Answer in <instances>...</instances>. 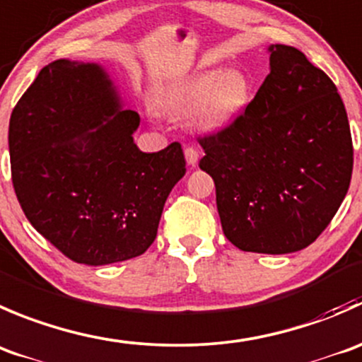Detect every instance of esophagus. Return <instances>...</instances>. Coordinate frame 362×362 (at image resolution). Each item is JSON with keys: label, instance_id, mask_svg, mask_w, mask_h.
<instances>
[{"label": "esophagus", "instance_id": "obj_1", "mask_svg": "<svg viewBox=\"0 0 362 362\" xmlns=\"http://www.w3.org/2000/svg\"><path fill=\"white\" fill-rule=\"evenodd\" d=\"M185 156H186V162H188V165L195 167L197 163H199V151H197L193 146H188V148H185Z\"/></svg>", "mask_w": 362, "mask_h": 362}]
</instances>
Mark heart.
Wrapping results in <instances>:
<instances>
[{
  "instance_id": "heart-1",
  "label": "heart",
  "mask_w": 362,
  "mask_h": 362,
  "mask_svg": "<svg viewBox=\"0 0 362 362\" xmlns=\"http://www.w3.org/2000/svg\"><path fill=\"white\" fill-rule=\"evenodd\" d=\"M252 82L243 71L204 70L181 86L163 93L160 109L173 116L195 112L197 127L202 130H220L230 124L248 103Z\"/></svg>"
}]
</instances>
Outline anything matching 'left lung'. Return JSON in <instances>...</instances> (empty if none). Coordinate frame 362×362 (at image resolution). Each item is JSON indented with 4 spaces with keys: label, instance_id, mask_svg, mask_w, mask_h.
Returning a JSON list of instances; mask_svg holds the SVG:
<instances>
[{
    "label": "left lung",
    "instance_id": "obj_1",
    "mask_svg": "<svg viewBox=\"0 0 362 362\" xmlns=\"http://www.w3.org/2000/svg\"><path fill=\"white\" fill-rule=\"evenodd\" d=\"M269 52L255 98L197 141L225 238L243 252L276 255L306 248L331 223L352 180L354 146L329 75L291 45Z\"/></svg>",
    "mask_w": 362,
    "mask_h": 362
}]
</instances>
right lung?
I'll return each mask as SVG.
<instances>
[{"label":"right lung","mask_w":362,"mask_h":362,"mask_svg":"<svg viewBox=\"0 0 362 362\" xmlns=\"http://www.w3.org/2000/svg\"><path fill=\"white\" fill-rule=\"evenodd\" d=\"M117 109L98 64L58 59L10 117L12 182L24 214L64 257L88 266L142 255L186 173L180 142L142 153L132 137L141 117Z\"/></svg>","instance_id":"right-lung-1"}]
</instances>
